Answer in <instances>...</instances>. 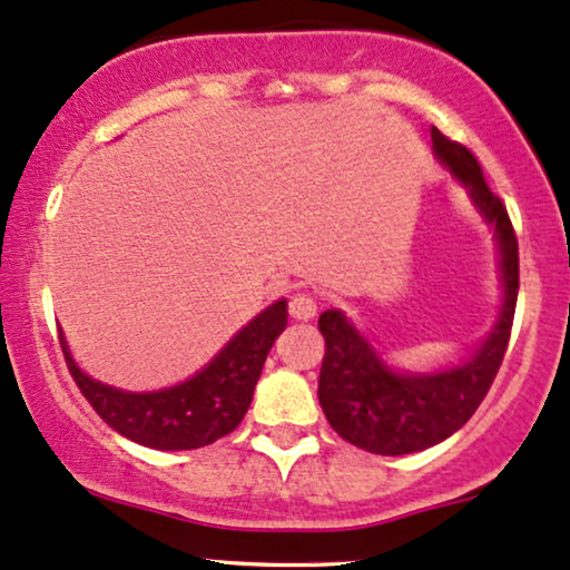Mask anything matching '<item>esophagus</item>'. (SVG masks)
<instances>
[{
	"mask_svg": "<svg viewBox=\"0 0 570 570\" xmlns=\"http://www.w3.org/2000/svg\"><path fill=\"white\" fill-rule=\"evenodd\" d=\"M315 311H318V305H315L311 294H294L289 299V315L294 321H311Z\"/></svg>",
	"mask_w": 570,
	"mask_h": 570,
	"instance_id": "1",
	"label": "esophagus"
}]
</instances>
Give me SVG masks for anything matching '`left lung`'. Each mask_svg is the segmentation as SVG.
<instances>
[{
  "mask_svg": "<svg viewBox=\"0 0 570 570\" xmlns=\"http://www.w3.org/2000/svg\"><path fill=\"white\" fill-rule=\"evenodd\" d=\"M430 135L438 161L468 188L472 204L493 228L504 294L497 324L483 345L454 366L424 374L390 368L345 313L334 307L321 313L318 328L326 342L318 376L321 409L340 438L382 456L430 449L454 435L475 414L502 366L515 318L520 265L510 215L502 198L485 185L475 156L438 127L430 129Z\"/></svg>",
  "mask_w": 570,
  "mask_h": 570,
  "instance_id": "obj_1",
  "label": "left lung"
}]
</instances>
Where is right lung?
<instances>
[{"instance_id": "obj_1", "label": "right lung", "mask_w": 570, "mask_h": 570, "mask_svg": "<svg viewBox=\"0 0 570 570\" xmlns=\"http://www.w3.org/2000/svg\"><path fill=\"white\" fill-rule=\"evenodd\" d=\"M286 299L265 307L202 372L156 393H127L87 376L60 334L68 372L100 420L129 441L159 451H190L233 433L249 409L273 342L286 328Z\"/></svg>"}]
</instances>
